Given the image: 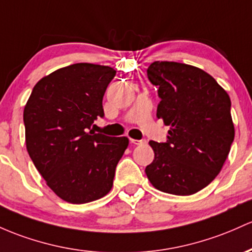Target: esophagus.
Masks as SVG:
<instances>
[{
    "mask_svg": "<svg viewBox=\"0 0 252 252\" xmlns=\"http://www.w3.org/2000/svg\"><path fill=\"white\" fill-rule=\"evenodd\" d=\"M130 142L132 145H143L146 143V140H135V139H130Z\"/></svg>",
    "mask_w": 252,
    "mask_h": 252,
    "instance_id": "obj_1",
    "label": "esophagus"
}]
</instances>
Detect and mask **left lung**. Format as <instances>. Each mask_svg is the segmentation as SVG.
I'll list each match as a JSON object with an SVG mask.
<instances>
[{
  "label": "left lung",
  "mask_w": 252,
  "mask_h": 252,
  "mask_svg": "<svg viewBox=\"0 0 252 252\" xmlns=\"http://www.w3.org/2000/svg\"><path fill=\"white\" fill-rule=\"evenodd\" d=\"M158 87L157 117L170 126L166 142L149 141L154 160L146 167L160 191L192 195L221 171L234 139L231 99L202 69L177 62H153L147 69Z\"/></svg>",
  "instance_id": "8db88e82"
}]
</instances>
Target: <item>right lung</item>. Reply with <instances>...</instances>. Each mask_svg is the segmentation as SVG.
I'll return each mask as SVG.
<instances>
[{
  "instance_id": "1",
  "label": "right lung",
  "mask_w": 252,
  "mask_h": 252,
  "mask_svg": "<svg viewBox=\"0 0 252 252\" xmlns=\"http://www.w3.org/2000/svg\"><path fill=\"white\" fill-rule=\"evenodd\" d=\"M116 70L75 63L43 77L24 110L30 158L50 189L70 203H87L111 190L128 137L91 130L104 117L103 96Z\"/></svg>"
}]
</instances>
